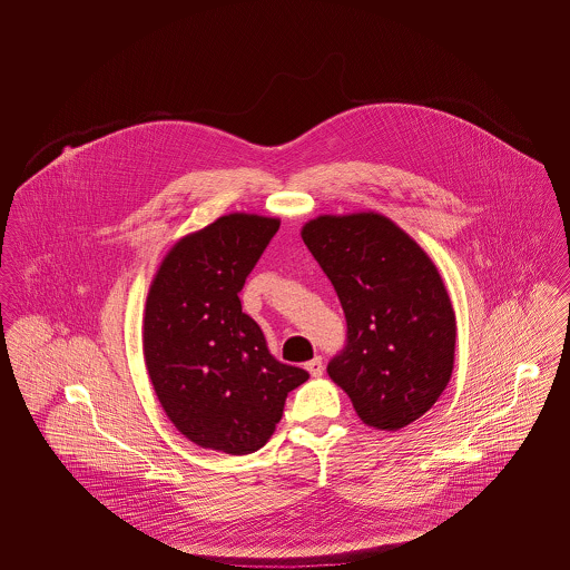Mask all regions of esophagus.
<instances>
[{"mask_svg": "<svg viewBox=\"0 0 570 570\" xmlns=\"http://www.w3.org/2000/svg\"><path fill=\"white\" fill-rule=\"evenodd\" d=\"M305 370H307V372H309L314 379L323 376V370H325V365H323V358H321V356H316V358L307 361V363H305Z\"/></svg>", "mask_w": 570, "mask_h": 570, "instance_id": "1", "label": "esophagus"}]
</instances>
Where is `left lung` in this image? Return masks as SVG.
Masks as SVG:
<instances>
[{
  "instance_id": "8db88e82",
  "label": "left lung",
  "mask_w": 570,
  "mask_h": 570,
  "mask_svg": "<svg viewBox=\"0 0 570 570\" xmlns=\"http://www.w3.org/2000/svg\"><path fill=\"white\" fill-rule=\"evenodd\" d=\"M301 237L348 325L328 376L365 425L406 428L438 402L455 358V312L432 258L374 212L309 219Z\"/></svg>"
}]
</instances>
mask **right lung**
I'll return each instance as SVG.
<instances>
[{"mask_svg":"<svg viewBox=\"0 0 570 570\" xmlns=\"http://www.w3.org/2000/svg\"><path fill=\"white\" fill-rule=\"evenodd\" d=\"M279 228L230 214L170 247L142 318V353L173 425L203 449L247 455L267 444L286 397L309 374L279 363L239 293Z\"/></svg>","mask_w":570,"mask_h":570,"instance_id":"add662e5","label":"right lung"}]
</instances>
